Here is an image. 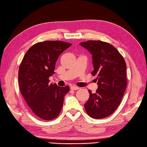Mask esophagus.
<instances>
[{"instance_id":"obj_1","label":"esophagus","mask_w":147,"mask_h":147,"mask_svg":"<svg viewBox=\"0 0 147 147\" xmlns=\"http://www.w3.org/2000/svg\"><path fill=\"white\" fill-rule=\"evenodd\" d=\"M70 88H71V90H77L79 89V87L75 86H72L70 87Z\"/></svg>"}]
</instances>
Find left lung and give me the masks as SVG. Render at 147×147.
<instances>
[{
  "label": "left lung",
  "instance_id": "1",
  "mask_svg": "<svg viewBox=\"0 0 147 147\" xmlns=\"http://www.w3.org/2000/svg\"><path fill=\"white\" fill-rule=\"evenodd\" d=\"M92 55L93 71L98 88L90 90V98L84 104L87 114L93 118L107 117L120 105L127 87L126 63L118 50L111 44L98 40L80 43Z\"/></svg>",
  "mask_w": 147,
  "mask_h": 147
}]
</instances>
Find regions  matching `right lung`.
Here are the masks:
<instances>
[{
  "label": "right lung",
  "mask_w": 147,
  "mask_h": 147,
  "mask_svg": "<svg viewBox=\"0 0 147 147\" xmlns=\"http://www.w3.org/2000/svg\"><path fill=\"white\" fill-rule=\"evenodd\" d=\"M71 43L46 41L34 44L25 54L18 70L20 90L32 112L43 120H51L59 115L64 97L70 88L49 84L59 55Z\"/></svg>",
  "instance_id": "right-lung-1"
}]
</instances>
